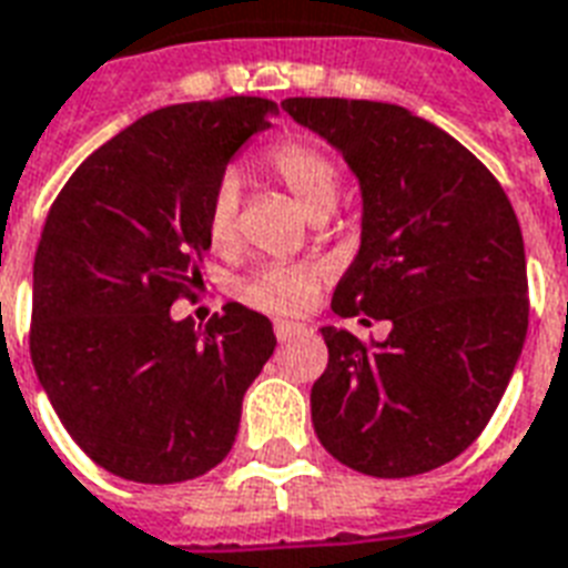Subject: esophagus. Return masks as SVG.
I'll return each instance as SVG.
<instances>
[{
    "mask_svg": "<svg viewBox=\"0 0 568 568\" xmlns=\"http://www.w3.org/2000/svg\"><path fill=\"white\" fill-rule=\"evenodd\" d=\"M274 333H276V339H280V342L294 339V336L306 333V324H301V322H274Z\"/></svg>",
    "mask_w": 568,
    "mask_h": 568,
    "instance_id": "1",
    "label": "esophagus"
}]
</instances>
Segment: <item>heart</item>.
Returning <instances> with one entry per match:
<instances>
[{
  "label": "heart",
  "instance_id": "1",
  "mask_svg": "<svg viewBox=\"0 0 568 568\" xmlns=\"http://www.w3.org/2000/svg\"><path fill=\"white\" fill-rule=\"evenodd\" d=\"M265 166L283 181L294 202L315 220L333 211L339 199V169L322 145L310 140L280 142L265 154ZM241 181L223 172L211 187L205 205V237L214 253H232L241 241ZM324 271L318 265H262L237 283V297L258 313L292 315L318 297Z\"/></svg>",
  "mask_w": 568,
  "mask_h": 568
}]
</instances>
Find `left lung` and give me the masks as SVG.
Instances as JSON below:
<instances>
[{"mask_svg": "<svg viewBox=\"0 0 568 568\" xmlns=\"http://www.w3.org/2000/svg\"><path fill=\"white\" fill-rule=\"evenodd\" d=\"M363 190L361 253L333 292L339 318L389 322L384 342L324 327L313 426L342 465L402 479L474 444L527 336L525 237L500 181L396 103L288 98Z\"/></svg>", "mask_w": 568, "mask_h": 568, "instance_id": "obj_1", "label": "left lung"}]
</instances>
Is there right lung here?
Here are the masks:
<instances>
[{"instance_id": "obj_1", "label": "right lung", "mask_w": 568, "mask_h": 568, "mask_svg": "<svg viewBox=\"0 0 568 568\" xmlns=\"http://www.w3.org/2000/svg\"><path fill=\"white\" fill-rule=\"evenodd\" d=\"M267 98L175 103L94 151L55 196L34 250L29 352L55 414L103 470L149 486L229 456L246 387L274 354L265 315L226 303L199 331L205 205Z\"/></svg>"}]
</instances>
